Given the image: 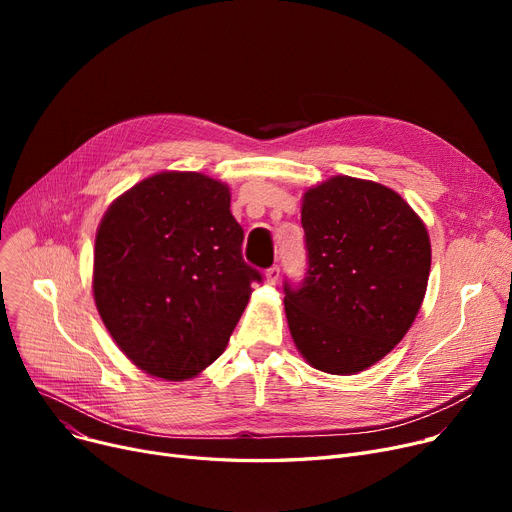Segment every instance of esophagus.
<instances>
[{"instance_id":"34e87169","label":"esophagus","mask_w":512,"mask_h":512,"mask_svg":"<svg viewBox=\"0 0 512 512\" xmlns=\"http://www.w3.org/2000/svg\"><path fill=\"white\" fill-rule=\"evenodd\" d=\"M280 280V267L278 265H272L270 270L265 272V282L267 284H276Z\"/></svg>"}]
</instances>
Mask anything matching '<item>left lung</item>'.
<instances>
[{"mask_svg":"<svg viewBox=\"0 0 512 512\" xmlns=\"http://www.w3.org/2000/svg\"><path fill=\"white\" fill-rule=\"evenodd\" d=\"M309 270L284 286L288 330L303 359L355 375L405 338L427 290L432 245L423 220L392 188L332 176L303 195Z\"/></svg>","mask_w":512,"mask_h":512,"instance_id":"1","label":"left lung"}]
</instances>
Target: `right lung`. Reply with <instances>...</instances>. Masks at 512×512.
Here are the masks:
<instances>
[{"mask_svg":"<svg viewBox=\"0 0 512 512\" xmlns=\"http://www.w3.org/2000/svg\"><path fill=\"white\" fill-rule=\"evenodd\" d=\"M228 184L159 172L128 188L97 228L93 297L120 351L159 380L199 375L228 346L261 274L242 259Z\"/></svg>","mask_w":512,"mask_h":512,"instance_id":"add662e5","label":"right lung"}]
</instances>
